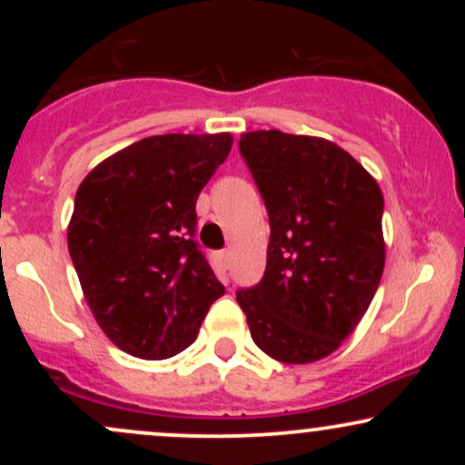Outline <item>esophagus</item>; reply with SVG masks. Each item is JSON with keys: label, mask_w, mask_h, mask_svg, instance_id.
Segmentation results:
<instances>
[{"label": "esophagus", "mask_w": 465, "mask_h": 465, "mask_svg": "<svg viewBox=\"0 0 465 465\" xmlns=\"http://www.w3.org/2000/svg\"><path fill=\"white\" fill-rule=\"evenodd\" d=\"M218 260H221V266L223 269H229V262H232V253H229V251H221V253H218Z\"/></svg>", "instance_id": "esophagus-1"}]
</instances>
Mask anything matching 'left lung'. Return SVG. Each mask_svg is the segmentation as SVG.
Masks as SVG:
<instances>
[{
    "instance_id": "left-lung-1",
    "label": "left lung",
    "mask_w": 465,
    "mask_h": 465,
    "mask_svg": "<svg viewBox=\"0 0 465 465\" xmlns=\"http://www.w3.org/2000/svg\"><path fill=\"white\" fill-rule=\"evenodd\" d=\"M271 221L262 282L238 291L251 339L306 365L354 332L385 269L381 185L334 142L282 131L240 137Z\"/></svg>"
}]
</instances>
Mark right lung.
I'll list each match as a JSON object with an SVG mask.
<instances>
[{
	"instance_id": "add662e5",
	"label": "right lung",
	"mask_w": 465,
	"mask_h": 465,
	"mask_svg": "<svg viewBox=\"0 0 465 465\" xmlns=\"http://www.w3.org/2000/svg\"><path fill=\"white\" fill-rule=\"evenodd\" d=\"M232 133L153 135L100 162L78 185L67 247L111 343L162 361L194 343L225 286L192 240L196 199Z\"/></svg>"
}]
</instances>
